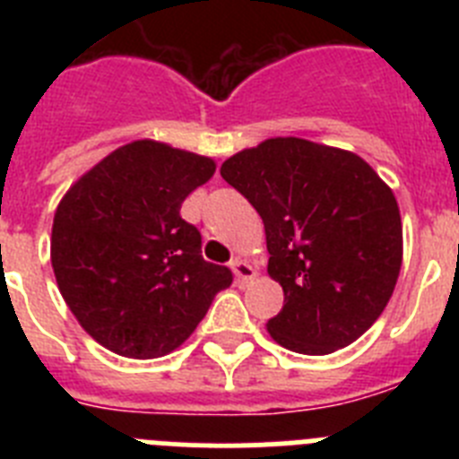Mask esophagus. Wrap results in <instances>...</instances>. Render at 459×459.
I'll return each mask as SVG.
<instances>
[{
    "label": "esophagus",
    "mask_w": 459,
    "mask_h": 459,
    "mask_svg": "<svg viewBox=\"0 0 459 459\" xmlns=\"http://www.w3.org/2000/svg\"><path fill=\"white\" fill-rule=\"evenodd\" d=\"M232 271L237 275L238 285H246V282H250L255 278V269L248 262H243V259H232Z\"/></svg>",
    "instance_id": "1"
}]
</instances>
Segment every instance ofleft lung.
I'll return each mask as SVG.
<instances>
[{
  "label": "left lung",
  "instance_id": "8db88e82",
  "mask_svg": "<svg viewBox=\"0 0 459 459\" xmlns=\"http://www.w3.org/2000/svg\"><path fill=\"white\" fill-rule=\"evenodd\" d=\"M222 179L266 230L269 275L285 306L271 338L299 354L342 350L377 322L403 266V221L393 190L356 153L301 137L238 152Z\"/></svg>",
  "mask_w": 459,
  "mask_h": 459
}]
</instances>
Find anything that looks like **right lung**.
<instances>
[{
	"label": "right lung",
	"mask_w": 459,
	"mask_h": 459,
	"mask_svg": "<svg viewBox=\"0 0 459 459\" xmlns=\"http://www.w3.org/2000/svg\"><path fill=\"white\" fill-rule=\"evenodd\" d=\"M213 172L211 158L137 140L89 169L56 206V285L84 331L109 351L169 354L232 285V271L202 257L200 230L179 213Z\"/></svg>",
	"instance_id": "add662e5"
}]
</instances>
